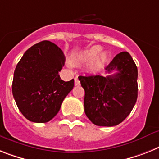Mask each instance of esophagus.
Returning a JSON list of instances; mask_svg holds the SVG:
<instances>
[{"label": "esophagus", "instance_id": "34e87169", "mask_svg": "<svg viewBox=\"0 0 159 159\" xmlns=\"http://www.w3.org/2000/svg\"><path fill=\"white\" fill-rule=\"evenodd\" d=\"M74 84H75V86H79L80 85V81L77 77H76L74 78Z\"/></svg>", "mask_w": 159, "mask_h": 159}]
</instances>
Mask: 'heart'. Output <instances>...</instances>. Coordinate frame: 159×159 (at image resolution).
Here are the masks:
<instances>
[{"mask_svg":"<svg viewBox=\"0 0 159 159\" xmlns=\"http://www.w3.org/2000/svg\"><path fill=\"white\" fill-rule=\"evenodd\" d=\"M101 50H102V48H101V47L93 46L91 47V48H90L83 51V52H82L81 54H79V56L77 57V59L82 61V62H84V63L90 62V61H93V60L98 55V53L101 52ZM107 59V57L106 53H101V54L96 57V59L91 63V65H90L91 69H93V70H97V69H99V68L106 62Z\"/></svg>","mask_w":159,"mask_h":159,"instance_id":"1","label":"heart"}]
</instances>
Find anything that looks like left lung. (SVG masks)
Masks as SVG:
<instances>
[{
  "label": "left lung",
  "mask_w": 159,
  "mask_h": 159,
  "mask_svg": "<svg viewBox=\"0 0 159 159\" xmlns=\"http://www.w3.org/2000/svg\"><path fill=\"white\" fill-rule=\"evenodd\" d=\"M115 74L79 76L85 90V113L93 124L111 127L130 114L137 98V68L127 52L114 57L105 68Z\"/></svg>",
  "instance_id": "1"
}]
</instances>
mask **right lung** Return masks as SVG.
I'll list each match as a JSON object with an SVG mask.
<instances>
[{
  "label": "right lung",
  "instance_id": "right-lung-1",
  "mask_svg": "<svg viewBox=\"0 0 159 159\" xmlns=\"http://www.w3.org/2000/svg\"><path fill=\"white\" fill-rule=\"evenodd\" d=\"M65 57L59 47L44 40L26 51L14 70L12 92L19 111L28 120L50 121L74 86L61 80Z\"/></svg>",
  "mask_w": 159,
  "mask_h": 159
}]
</instances>
